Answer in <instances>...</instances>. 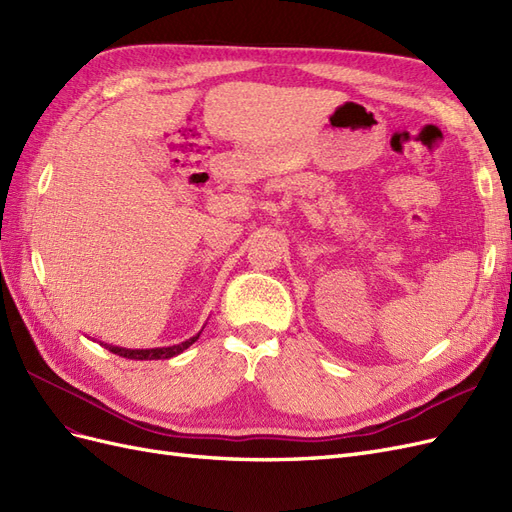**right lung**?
<instances>
[{
	"label": "right lung",
	"mask_w": 512,
	"mask_h": 512,
	"mask_svg": "<svg viewBox=\"0 0 512 512\" xmlns=\"http://www.w3.org/2000/svg\"><path fill=\"white\" fill-rule=\"evenodd\" d=\"M198 339L192 337L188 342H181L179 346H170V348H153V350H126V348H117V346H106L113 354L119 356H126V359H136V361H151V359H170V356H175L179 352H183L185 348H190Z\"/></svg>",
	"instance_id": "add662e5"
}]
</instances>
